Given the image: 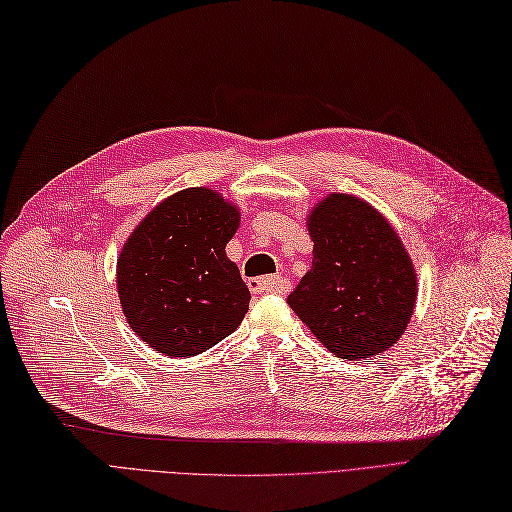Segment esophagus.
<instances>
[{"instance_id": "esophagus-1", "label": "esophagus", "mask_w": 512, "mask_h": 512, "mask_svg": "<svg viewBox=\"0 0 512 512\" xmlns=\"http://www.w3.org/2000/svg\"><path fill=\"white\" fill-rule=\"evenodd\" d=\"M249 289L255 295H268V293H280L285 289V282H282L280 276H263V278H251L249 280Z\"/></svg>"}]
</instances>
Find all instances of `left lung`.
I'll use <instances>...</instances> for the list:
<instances>
[{
	"label": "left lung",
	"mask_w": 512,
	"mask_h": 512,
	"mask_svg": "<svg viewBox=\"0 0 512 512\" xmlns=\"http://www.w3.org/2000/svg\"><path fill=\"white\" fill-rule=\"evenodd\" d=\"M310 272L287 297L339 358H369L405 333L418 295L413 261L394 227L365 200L329 194L308 217Z\"/></svg>",
	"instance_id": "1"
}]
</instances>
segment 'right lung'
<instances>
[{
  "instance_id": "1",
  "label": "right lung",
  "mask_w": 512,
  "mask_h": 512,
  "mask_svg": "<svg viewBox=\"0 0 512 512\" xmlns=\"http://www.w3.org/2000/svg\"><path fill=\"white\" fill-rule=\"evenodd\" d=\"M236 204L189 187L162 200L130 234L118 259V295L130 329L166 356H196L236 331L251 293L225 244Z\"/></svg>"
}]
</instances>
